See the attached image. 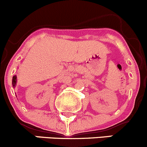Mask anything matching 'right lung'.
<instances>
[{
  "instance_id": "1",
  "label": "right lung",
  "mask_w": 147,
  "mask_h": 147,
  "mask_svg": "<svg viewBox=\"0 0 147 147\" xmlns=\"http://www.w3.org/2000/svg\"><path fill=\"white\" fill-rule=\"evenodd\" d=\"M16 76H13V81H12V84H13V87H15L16 85Z\"/></svg>"
}]
</instances>
